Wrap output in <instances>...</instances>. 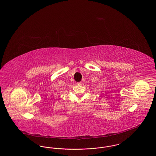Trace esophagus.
Listing matches in <instances>:
<instances>
[{"label":"esophagus","mask_w":156,"mask_h":156,"mask_svg":"<svg viewBox=\"0 0 156 156\" xmlns=\"http://www.w3.org/2000/svg\"><path fill=\"white\" fill-rule=\"evenodd\" d=\"M81 82H77V85H81Z\"/></svg>","instance_id":"1"}]
</instances>
